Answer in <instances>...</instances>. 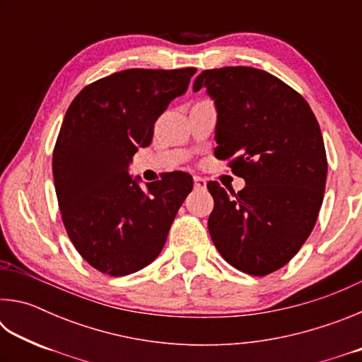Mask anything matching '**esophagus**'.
I'll return each mask as SVG.
<instances>
[{
    "instance_id": "esophagus-1",
    "label": "esophagus",
    "mask_w": 362,
    "mask_h": 362,
    "mask_svg": "<svg viewBox=\"0 0 362 362\" xmlns=\"http://www.w3.org/2000/svg\"><path fill=\"white\" fill-rule=\"evenodd\" d=\"M193 185L196 189H206V180L203 177H193Z\"/></svg>"
}]
</instances>
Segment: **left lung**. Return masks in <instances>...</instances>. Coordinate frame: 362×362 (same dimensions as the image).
<instances>
[{
  "mask_svg": "<svg viewBox=\"0 0 362 362\" xmlns=\"http://www.w3.org/2000/svg\"><path fill=\"white\" fill-rule=\"evenodd\" d=\"M216 100V153L246 187L226 192L207 183V220L220 255L252 276L283 268L316 225L327 179V158L315 113L279 78L252 66L204 70L193 90Z\"/></svg>",
  "mask_w": 362,
  "mask_h": 362,
  "instance_id": "1",
  "label": "left lung"
}]
</instances>
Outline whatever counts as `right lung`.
<instances>
[{
    "instance_id": "obj_1",
    "label": "right lung",
    "mask_w": 362,
    "mask_h": 362,
    "mask_svg": "<svg viewBox=\"0 0 362 362\" xmlns=\"http://www.w3.org/2000/svg\"><path fill=\"white\" fill-rule=\"evenodd\" d=\"M194 73L122 70L86 86L66 110L52 153L54 185L66 235L97 272L126 276L150 265L192 192V175L182 170L140 188L127 169Z\"/></svg>"
}]
</instances>
